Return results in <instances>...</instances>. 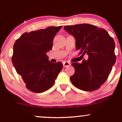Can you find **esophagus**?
<instances>
[{
	"mask_svg": "<svg viewBox=\"0 0 122 122\" xmlns=\"http://www.w3.org/2000/svg\"><path fill=\"white\" fill-rule=\"evenodd\" d=\"M71 63L69 62H68V61H64V62H63V66H64V67H68V66H71Z\"/></svg>",
	"mask_w": 122,
	"mask_h": 122,
	"instance_id": "esophagus-1",
	"label": "esophagus"
}]
</instances>
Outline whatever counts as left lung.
<instances>
[{"label":"left lung","instance_id":"1","mask_svg":"<svg viewBox=\"0 0 122 122\" xmlns=\"http://www.w3.org/2000/svg\"><path fill=\"white\" fill-rule=\"evenodd\" d=\"M64 29L76 39L79 54L88 56L82 63H73L75 69L71 82L78 89L93 91L101 87L116 61L114 40L106 30L88 24L68 25Z\"/></svg>","mask_w":122,"mask_h":122}]
</instances>
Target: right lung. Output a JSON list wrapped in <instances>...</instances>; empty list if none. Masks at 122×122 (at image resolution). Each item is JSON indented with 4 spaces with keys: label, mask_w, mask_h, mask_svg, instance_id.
Listing matches in <instances>:
<instances>
[{
    "label": "right lung",
    "mask_w": 122,
    "mask_h": 122,
    "mask_svg": "<svg viewBox=\"0 0 122 122\" xmlns=\"http://www.w3.org/2000/svg\"><path fill=\"white\" fill-rule=\"evenodd\" d=\"M62 26L24 33L13 46L11 61L28 89L41 93L53 86L61 71V62H50L46 53L52 49L54 38Z\"/></svg>",
    "instance_id": "add662e5"
}]
</instances>
